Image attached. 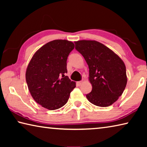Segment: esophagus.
I'll return each mask as SVG.
<instances>
[{
    "label": "esophagus",
    "instance_id": "1",
    "mask_svg": "<svg viewBox=\"0 0 147 147\" xmlns=\"http://www.w3.org/2000/svg\"><path fill=\"white\" fill-rule=\"evenodd\" d=\"M82 83H83V81H80V82H77V83H76V85L78 86H80L82 84Z\"/></svg>",
    "mask_w": 147,
    "mask_h": 147
}]
</instances>
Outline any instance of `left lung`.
Segmentation results:
<instances>
[{"label": "left lung", "mask_w": 147, "mask_h": 147, "mask_svg": "<svg viewBox=\"0 0 147 147\" xmlns=\"http://www.w3.org/2000/svg\"><path fill=\"white\" fill-rule=\"evenodd\" d=\"M75 49L85 59L89 69L91 93L86 94L94 105L108 107L118 100L127 83L126 67L119 56L96 41L74 42Z\"/></svg>", "instance_id": "left-lung-1"}]
</instances>
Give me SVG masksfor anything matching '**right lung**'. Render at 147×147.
I'll use <instances>...</instances> for the list:
<instances>
[{"mask_svg": "<svg viewBox=\"0 0 147 147\" xmlns=\"http://www.w3.org/2000/svg\"><path fill=\"white\" fill-rule=\"evenodd\" d=\"M74 48V44L67 40L50 41L36 51L28 63L26 80L29 91L45 108H61L76 87V83L65 76L67 59Z\"/></svg>", "mask_w": 147, "mask_h": 147, "instance_id": "obj_1", "label": "right lung"}]
</instances>
